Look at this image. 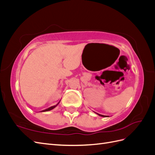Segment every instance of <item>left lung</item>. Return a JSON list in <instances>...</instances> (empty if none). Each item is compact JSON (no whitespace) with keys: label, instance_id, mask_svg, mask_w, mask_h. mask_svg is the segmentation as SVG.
<instances>
[{"label":"left lung","instance_id":"left-lung-1","mask_svg":"<svg viewBox=\"0 0 155 155\" xmlns=\"http://www.w3.org/2000/svg\"><path fill=\"white\" fill-rule=\"evenodd\" d=\"M95 113H96V112H95ZM97 115H99L100 116H101V117H109V116H104V115H101V114H98V113H96Z\"/></svg>","mask_w":155,"mask_h":155}]
</instances>
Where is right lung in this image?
I'll return each mask as SVG.
<instances>
[{
	"mask_svg": "<svg viewBox=\"0 0 155 155\" xmlns=\"http://www.w3.org/2000/svg\"><path fill=\"white\" fill-rule=\"evenodd\" d=\"M59 102H60V101H59ZM59 102L58 103V104H56L55 105H54V106H51V107H49V108H48V109H45V110H41V112H46V111H49V110H52L53 109H54L55 107H57L58 105V104H59Z\"/></svg>",
	"mask_w": 155,
	"mask_h": 155,
	"instance_id": "1",
	"label": "right lung"
}]
</instances>
